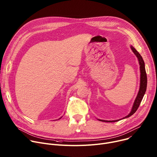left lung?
<instances>
[{"label":"left lung","mask_w":157,"mask_h":157,"mask_svg":"<svg viewBox=\"0 0 157 157\" xmlns=\"http://www.w3.org/2000/svg\"><path fill=\"white\" fill-rule=\"evenodd\" d=\"M130 48H131L132 52L134 53V54L137 57L138 63H139V65H140V88H139V91H138L136 97L133 102V107L132 108V110H131L130 113L121 119H124V118L130 117L131 115H132L133 113H135V112L138 109L139 105H140V104L142 100V98L145 94V92L147 90V74H146V71H145V62L143 60V58L141 56V55L138 53V52L136 51V50L132 45H130ZM98 120L101 121H105V122H115V121H119L121 119L116 120H100V119H98Z\"/></svg>","instance_id":"8db88e82"}]
</instances>
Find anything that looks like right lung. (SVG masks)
Segmentation results:
<instances>
[{"label": "right lung", "mask_w": 157, "mask_h": 157, "mask_svg": "<svg viewBox=\"0 0 157 157\" xmlns=\"http://www.w3.org/2000/svg\"><path fill=\"white\" fill-rule=\"evenodd\" d=\"M60 118H59V119H60Z\"/></svg>", "instance_id": "add662e5"}]
</instances>
